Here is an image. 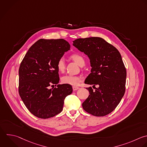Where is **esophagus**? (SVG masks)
<instances>
[{"label": "esophagus", "instance_id": "34e87169", "mask_svg": "<svg viewBox=\"0 0 147 147\" xmlns=\"http://www.w3.org/2000/svg\"><path fill=\"white\" fill-rule=\"evenodd\" d=\"M79 88L78 87H76V86H73V87H72V89H73L74 91H76V90H78Z\"/></svg>", "mask_w": 147, "mask_h": 147}]
</instances>
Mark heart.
Masks as SVG:
<instances>
[{
	"mask_svg": "<svg viewBox=\"0 0 147 147\" xmlns=\"http://www.w3.org/2000/svg\"><path fill=\"white\" fill-rule=\"evenodd\" d=\"M71 59L73 60L80 67H83L85 65V60L83 57L79 54H73L71 56ZM57 70L60 72H64L65 68V60L63 57L60 58L56 63ZM61 82L63 84H69L71 86L78 85L82 80V78L79 76L67 75L63 76L61 79Z\"/></svg>",
	"mask_w": 147,
	"mask_h": 147,
	"instance_id": "obj_1",
	"label": "heart"
}]
</instances>
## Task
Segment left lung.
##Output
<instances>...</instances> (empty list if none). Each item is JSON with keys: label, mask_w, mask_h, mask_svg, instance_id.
<instances>
[{"label": "left lung", "mask_w": 147, "mask_h": 147, "mask_svg": "<svg viewBox=\"0 0 147 147\" xmlns=\"http://www.w3.org/2000/svg\"><path fill=\"white\" fill-rule=\"evenodd\" d=\"M73 45L90 60L92 68L84 83L98 86L95 91L91 87L86 88L90 95L82 103L83 109L97 117L109 114L125 92L126 71L120 53L100 37L78 38L73 41Z\"/></svg>", "instance_id": "left-lung-1"}]
</instances>
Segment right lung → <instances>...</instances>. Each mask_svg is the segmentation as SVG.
<instances>
[{"mask_svg": "<svg viewBox=\"0 0 147 147\" xmlns=\"http://www.w3.org/2000/svg\"><path fill=\"white\" fill-rule=\"evenodd\" d=\"M69 49V44L64 39H40L21 63L19 94L27 109L38 118H49L60 113L65 97L72 92L69 84L50 88L59 82L57 60Z\"/></svg>", "mask_w": 147, "mask_h": 147, "instance_id": "1", "label": "right lung"}]
</instances>
